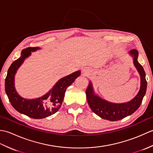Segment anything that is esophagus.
I'll use <instances>...</instances> for the list:
<instances>
[{
    "instance_id": "34e87169",
    "label": "esophagus",
    "mask_w": 153,
    "mask_h": 153,
    "mask_svg": "<svg viewBox=\"0 0 153 153\" xmlns=\"http://www.w3.org/2000/svg\"><path fill=\"white\" fill-rule=\"evenodd\" d=\"M83 74H85V75H87L89 73V70H87V69H86V68H85V69H83Z\"/></svg>"
}]
</instances>
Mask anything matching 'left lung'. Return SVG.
Wrapping results in <instances>:
<instances>
[{
	"mask_svg": "<svg viewBox=\"0 0 153 153\" xmlns=\"http://www.w3.org/2000/svg\"><path fill=\"white\" fill-rule=\"evenodd\" d=\"M134 59V64L137 68L141 77V86L137 95L130 101L123 103H113L100 98L94 93L92 83L89 82L86 89L87 102L92 111L97 115L110 121H117L132 114L140 106L143 99L147 90V83L145 79V72L143 68L138 62V51L132 49L129 52Z\"/></svg>",
	"mask_w": 153,
	"mask_h": 153,
	"instance_id": "obj_1",
	"label": "left lung"
}]
</instances>
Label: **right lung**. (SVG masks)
<instances>
[{"mask_svg":"<svg viewBox=\"0 0 153 153\" xmlns=\"http://www.w3.org/2000/svg\"><path fill=\"white\" fill-rule=\"evenodd\" d=\"M40 49L39 47H28L22 50L21 56L13 62L8 70L5 79V91L12 106L22 114L34 119L46 118L56 113L60 109L68 87L80 76V71H77L59 79L49 91L43 97L35 99L22 98L16 92L14 86V76L16 71L30 56L31 52Z\"/></svg>","mask_w":153,"mask_h":153,"instance_id":"right-lung-1","label":"right lung"}]
</instances>
